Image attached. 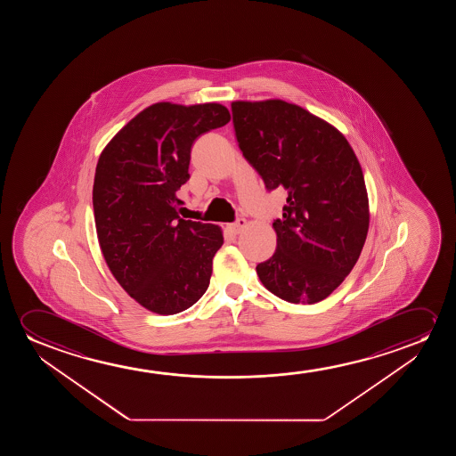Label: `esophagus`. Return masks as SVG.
Segmentation results:
<instances>
[{
    "label": "esophagus",
    "mask_w": 456,
    "mask_h": 456,
    "mask_svg": "<svg viewBox=\"0 0 456 456\" xmlns=\"http://www.w3.org/2000/svg\"><path fill=\"white\" fill-rule=\"evenodd\" d=\"M246 225H248V221H246V219L238 218L237 221L233 223V224H231L229 229H231L232 233H235V235H237V233H240V232L243 231Z\"/></svg>",
    "instance_id": "34e87169"
}]
</instances>
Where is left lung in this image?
<instances>
[{"label":"left lung","mask_w":456,"mask_h":456,"mask_svg":"<svg viewBox=\"0 0 456 456\" xmlns=\"http://www.w3.org/2000/svg\"><path fill=\"white\" fill-rule=\"evenodd\" d=\"M240 150L287 206L277 249L256 265L263 285L291 304L329 297L358 262L369 231L362 165L335 126L283 100L233 101Z\"/></svg>","instance_id":"1"}]
</instances>
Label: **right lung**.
Instances as JSON below:
<instances>
[{"label":"right lung","mask_w":456,"mask_h":456,"mask_svg":"<svg viewBox=\"0 0 456 456\" xmlns=\"http://www.w3.org/2000/svg\"><path fill=\"white\" fill-rule=\"evenodd\" d=\"M219 102H156L106 144L96 165L94 212L101 252L126 293L156 314L196 304L224 243L219 225L179 216L194 140L227 125Z\"/></svg>","instance_id":"obj_1"}]
</instances>
